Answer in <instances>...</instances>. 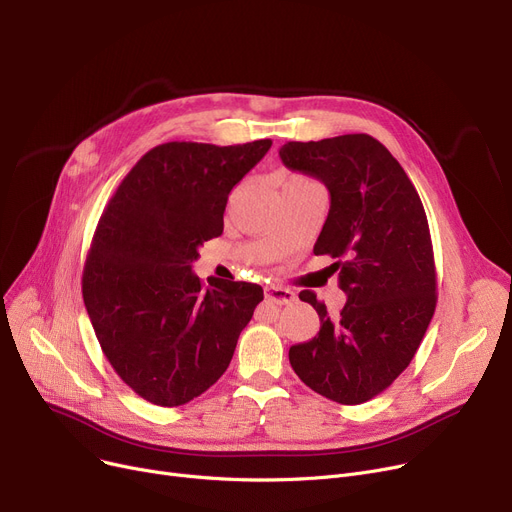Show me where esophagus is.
<instances>
[{
    "mask_svg": "<svg viewBox=\"0 0 512 512\" xmlns=\"http://www.w3.org/2000/svg\"><path fill=\"white\" fill-rule=\"evenodd\" d=\"M265 299L274 301L276 305H290L297 301V294L284 286H265Z\"/></svg>",
    "mask_w": 512,
    "mask_h": 512,
    "instance_id": "34e87169",
    "label": "esophagus"
}]
</instances>
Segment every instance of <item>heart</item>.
<instances>
[{
	"label": "heart",
	"instance_id": "obj_1",
	"mask_svg": "<svg viewBox=\"0 0 512 512\" xmlns=\"http://www.w3.org/2000/svg\"><path fill=\"white\" fill-rule=\"evenodd\" d=\"M288 182H311V180L305 176H292V178H288Z\"/></svg>",
	"mask_w": 512,
	"mask_h": 512
}]
</instances>
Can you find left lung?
Masks as SVG:
<instances>
[{"mask_svg": "<svg viewBox=\"0 0 512 512\" xmlns=\"http://www.w3.org/2000/svg\"><path fill=\"white\" fill-rule=\"evenodd\" d=\"M284 166L330 191L328 220L315 255L332 272L346 305L330 315L315 292L299 299L319 315V332L288 351L294 373L340 405H361L409 367L436 311V265L427 215L407 172L369 134L280 149Z\"/></svg>", "mask_w": 512, "mask_h": 512, "instance_id": "8db88e82", "label": "left lung"}]
</instances>
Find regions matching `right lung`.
<instances>
[{
  "label": "right lung",
  "instance_id": "1",
  "mask_svg": "<svg viewBox=\"0 0 512 512\" xmlns=\"http://www.w3.org/2000/svg\"><path fill=\"white\" fill-rule=\"evenodd\" d=\"M272 141L218 147L174 141L147 151L103 209L83 272V299L101 351L126 386L180 407L228 369L263 301L251 282L191 272L224 230L228 195Z\"/></svg>",
  "mask_w": 512,
  "mask_h": 512
}]
</instances>
